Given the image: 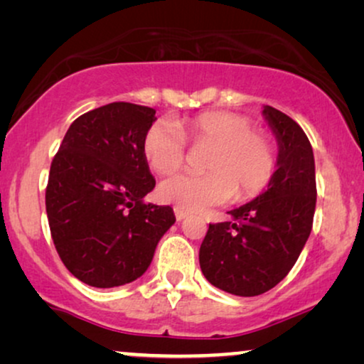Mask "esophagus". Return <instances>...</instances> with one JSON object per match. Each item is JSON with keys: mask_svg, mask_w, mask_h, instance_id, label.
I'll list each match as a JSON object with an SVG mask.
<instances>
[{"mask_svg": "<svg viewBox=\"0 0 364 364\" xmlns=\"http://www.w3.org/2000/svg\"><path fill=\"white\" fill-rule=\"evenodd\" d=\"M173 213H176V218L177 220H183V218L187 217V212L182 210L181 207H173Z\"/></svg>", "mask_w": 364, "mask_h": 364, "instance_id": "obj_1", "label": "esophagus"}]
</instances>
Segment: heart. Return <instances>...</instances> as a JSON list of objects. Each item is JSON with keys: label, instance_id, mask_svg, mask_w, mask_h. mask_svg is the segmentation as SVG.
I'll return each mask as SVG.
<instances>
[{"label": "heart", "instance_id": "b5f03b06", "mask_svg": "<svg viewBox=\"0 0 364 364\" xmlns=\"http://www.w3.org/2000/svg\"><path fill=\"white\" fill-rule=\"evenodd\" d=\"M186 139L193 146H210L203 173H176L159 186L164 202L183 210L220 205L255 197L270 183L277 168V149L267 132L230 111H205L188 117L178 129L156 122L142 139V152L154 172L171 173L186 161Z\"/></svg>", "mask_w": 364, "mask_h": 364}]
</instances>
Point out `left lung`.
<instances>
[{
	"mask_svg": "<svg viewBox=\"0 0 364 364\" xmlns=\"http://www.w3.org/2000/svg\"><path fill=\"white\" fill-rule=\"evenodd\" d=\"M278 142L277 171L267 191L210 223L198 262L203 277L237 296H257L278 285L300 257L316 207L315 157L303 129L272 106L263 107Z\"/></svg>",
	"mask_w": 364,
	"mask_h": 364,
	"instance_id": "left-lung-1",
	"label": "left lung"
}]
</instances>
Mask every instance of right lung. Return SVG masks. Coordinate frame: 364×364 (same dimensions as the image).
<instances>
[{
    "label": "right lung",
    "instance_id": "right-lung-1",
    "mask_svg": "<svg viewBox=\"0 0 364 364\" xmlns=\"http://www.w3.org/2000/svg\"><path fill=\"white\" fill-rule=\"evenodd\" d=\"M156 109L111 102L69 126L51 162L46 213L54 247L69 272L89 287L137 280L151 265L172 207L144 203L156 187L142 139Z\"/></svg>",
    "mask_w": 364,
    "mask_h": 364
}]
</instances>
